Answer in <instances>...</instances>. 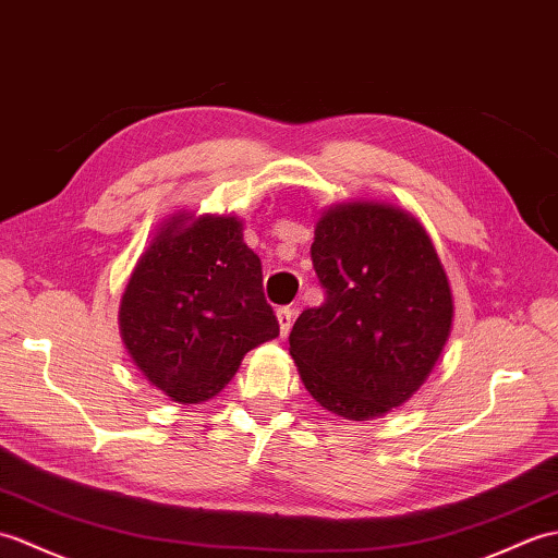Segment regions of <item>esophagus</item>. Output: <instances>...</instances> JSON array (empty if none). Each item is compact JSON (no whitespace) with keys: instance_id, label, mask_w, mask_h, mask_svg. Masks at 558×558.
<instances>
[{"instance_id":"esophagus-1","label":"esophagus","mask_w":558,"mask_h":558,"mask_svg":"<svg viewBox=\"0 0 558 558\" xmlns=\"http://www.w3.org/2000/svg\"><path fill=\"white\" fill-rule=\"evenodd\" d=\"M277 322H279L281 339L289 337L291 325H293V311H291V307H279V311H277Z\"/></svg>"}]
</instances>
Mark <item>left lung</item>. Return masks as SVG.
<instances>
[{
    "instance_id": "8db88e82",
    "label": "left lung",
    "mask_w": 558,
    "mask_h": 558,
    "mask_svg": "<svg viewBox=\"0 0 558 558\" xmlns=\"http://www.w3.org/2000/svg\"><path fill=\"white\" fill-rule=\"evenodd\" d=\"M311 253L327 299L289 337L305 389L343 420L387 415L423 387L451 337L435 243L405 209L351 201L319 215Z\"/></svg>"
}]
</instances>
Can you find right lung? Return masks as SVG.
Returning <instances> with one entry per match:
<instances>
[{
    "instance_id": "obj_1",
    "label": "right lung",
    "mask_w": 558,
    "mask_h": 558,
    "mask_svg": "<svg viewBox=\"0 0 558 558\" xmlns=\"http://www.w3.org/2000/svg\"><path fill=\"white\" fill-rule=\"evenodd\" d=\"M119 331L171 401L203 403L225 389L247 351L279 337L243 221L185 209L165 219L121 293Z\"/></svg>"
}]
</instances>
